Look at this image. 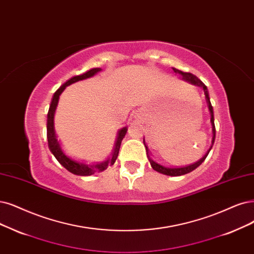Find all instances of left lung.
<instances>
[{"label":"left lung","mask_w":254,"mask_h":254,"mask_svg":"<svg viewBox=\"0 0 254 254\" xmlns=\"http://www.w3.org/2000/svg\"><path fill=\"white\" fill-rule=\"evenodd\" d=\"M174 71L176 73H179L182 78L186 81H189L192 84H194V86H198V87H201L203 88L204 90V94H205V98H206V101H207V105H208V109H209V112H210V115H211V126H212V134H213V137H212V145H213V142H214V139H215V127H214V117H213V109H212V106H211V102H210V98H209V94H208V90H207V87L205 86V84L195 76V75L191 74V73H186V72H182L180 70L178 69H175L173 68ZM143 143H144V146L146 148V155H147V158L149 160V163H151L153 170H155L156 172L158 173H161V174H164V175H167V176H182V175H185V174H189L190 172H192L193 170H195L196 167L200 166L202 164V162L205 160L206 157H207V155L209 154L210 149L212 147V145L210 146V148L207 151V153H206L200 160L195 161L193 163H190V164H180V163H167L165 162L164 160H160V159H157L152 153L151 151H149L148 147L146 146L144 140H143Z\"/></svg>","instance_id":"8db88e82"}]
</instances>
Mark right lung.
Returning <instances> with one entry per match:
<instances>
[{
	"instance_id": "add662e5",
	"label": "right lung",
	"mask_w": 254,
	"mask_h": 254,
	"mask_svg": "<svg viewBox=\"0 0 254 254\" xmlns=\"http://www.w3.org/2000/svg\"><path fill=\"white\" fill-rule=\"evenodd\" d=\"M101 71L100 68H94L90 71L83 73L81 75H76V76L72 77L67 82L64 83L63 86L60 87L54 93L52 101L50 103V108L48 111V119H47V139H48V146L50 148L51 153L54 155V157L65 170H68L70 173L79 175V176H91L95 173H99L105 171L109 165H113L115 163L116 159L119 154V148L122 139L126 136L127 127H125L117 134V139L115 141L114 146H113L112 152L105 158H92L88 156L79 155L77 153H73L70 149L65 146L62 140L59 138L58 134L55 132L54 128V113L55 109L58 107V102L60 99V95L62 92L64 90V88L69 86V84L76 82L81 79L89 78L93 75H95L97 72Z\"/></svg>"
}]
</instances>
